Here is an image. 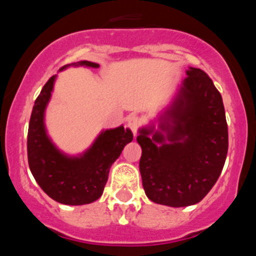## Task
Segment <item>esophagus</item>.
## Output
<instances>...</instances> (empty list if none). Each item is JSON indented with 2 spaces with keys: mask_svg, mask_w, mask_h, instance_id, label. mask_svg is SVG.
<instances>
[{
  "mask_svg": "<svg viewBox=\"0 0 256 256\" xmlns=\"http://www.w3.org/2000/svg\"><path fill=\"white\" fill-rule=\"evenodd\" d=\"M126 124H128V126H130V130H132L133 134L136 136L137 132H138L140 126H141V118L137 116V115H130L126 119Z\"/></svg>",
  "mask_w": 256,
  "mask_h": 256,
  "instance_id": "esophagus-1",
  "label": "esophagus"
}]
</instances>
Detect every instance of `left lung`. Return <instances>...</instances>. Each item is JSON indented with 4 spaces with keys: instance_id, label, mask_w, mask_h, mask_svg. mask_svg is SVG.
<instances>
[{
    "instance_id": "1",
    "label": "left lung",
    "mask_w": 256,
    "mask_h": 256,
    "mask_svg": "<svg viewBox=\"0 0 256 256\" xmlns=\"http://www.w3.org/2000/svg\"><path fill=\"white\" fill-rule=\"evenodd\" d=\"M159 128H141L137 137L146 196L173 208L198 204L218 180L228 151L223 100L204 70H187Z\"/></svg>"
}]
</instances>
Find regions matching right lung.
<instances>
[{
	"instance_id": "right-lung-1",
	"label": "right lung",
	"mask_w": 256,
	"mask_h": 256,
	"mask_svg": "<svg viewBox=\"0 0 256 256\" xmlns=\"http://www.w3.org/2000/svg\"><path fill=\"white\" fill-rule=\"evenodd\" d=\"M74 65L98 68L96 62L86 60ZM55 78L54 76L47 80L32 110L26 142L29 168L52 200L65 205L91 204L102 195L110 166L124 146L132 142L133 133L123 126L104 130L83 155H64L48 138L44 122Z\"/></svg>"
}]
</instances>
